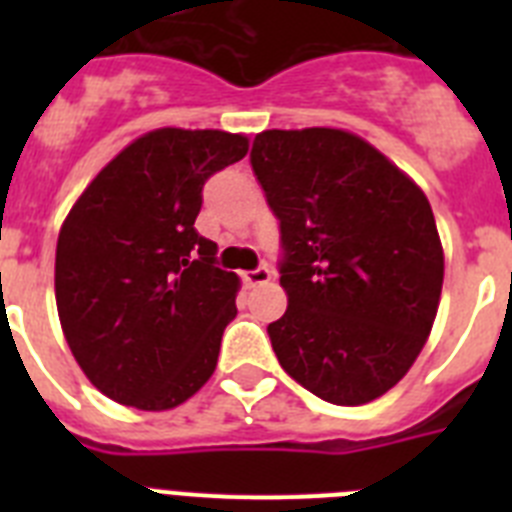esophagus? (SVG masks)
Wrapping results in <instances>:
<instances>
[{
  "instance_id": "esophagus-1",
  "label": "esophagus",
  "mask_w": 512,
  "mask_h": 512,
  "mask_svg": "<svg viewBox=\"0 0 512 512\" xmlns=\"http://www.w3.org/2000/svg\"><path fill=\"white\" fill-rule=\"evenodd\" d=\"M269 279H271L269 266H256V269H251V271H243V282H246L248 287H256V284H266Z\"/></svg>"
}]
</instances>
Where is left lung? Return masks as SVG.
<instances>
[{"label":"left lung","instance_id":"obj_1","mask_svg":"<svg viewBox=\"0 0 512 512\" xmlns=\"http://www.w3.org/2000/svg\"><path fill=\"white\" fill-rule=\"evenodd\" d=\"M251 166L282 235L289 305L266 328L279 364L333 405L377 400L408 374L436 320L443 248L431 205L343 130H264Z\"/></svg>","mask_w":512,"mask_h":512}]
</instances>
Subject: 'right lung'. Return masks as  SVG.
<instances>
[{
  "instance_id": "obj_1",
  "label": "right lung",
  "mask_w": 512,
  "mask_h": 512,
  "mask_svg": "<svg viewBox=\"0 0 512 512\" xmlns=\"http://www.w3.org/2000/svg\"><path fill=\"white\" fill-rule=\"evenodd\" d=\"M248 138L161 128L117 153L71 207L56 248V305L89 382L138 410H169L212 377L238 277L197 233L202 187Z\"/></svg>"
}]
</instances>
